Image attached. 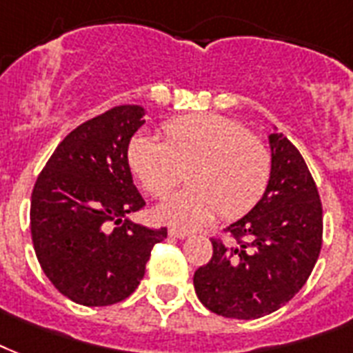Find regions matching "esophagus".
<instances>
[{"label":"esophagus","instance_id":"esophagus-1","mask_svg":"<svg viewBox=\"0 0 353 353\" xmlns=\"http://www.w3.org/2000/svg\"><path fill=\"white\" fill-rule=\"evenodd\" d=\"M169 236L179 237V239H185V237H190L191 234L185 230H180V228H169Z\"/></svg>","mask_w":353,"mask_h":353}]
</instances>
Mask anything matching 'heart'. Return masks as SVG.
Returning <instances> with one entry per match:
<instances>
[{"instance_id": "1", "label": "heart", "mask_w": 353, "mask_h": 353, "mask_svg": "<svg viewBox=\"0 0 353 353\" xmlns=\"http://www.w3.org/2000/svg\"><path fill=\"white\" fill-rule=\"evenodd\" d=\"M160 139L136 134L127 145V163L154 199L168 196L185 179L190 188L157 210L158 219L182 228L248 214L269 188L272 154L263 139L237 119L193 114L169 119Z\"/></svg>"}]
</instances>
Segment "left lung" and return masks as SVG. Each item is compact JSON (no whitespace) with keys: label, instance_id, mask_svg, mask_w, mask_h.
<instances>
[{"label":"left lung","instance_id":"obj_1","mask_svg":"<svg viewBox=\"0 0 353 353\" xmlns=\"http://www.w3.org/2000/svg\"><path fill=\"white\" fill-rule=\"evenodd\" d=\"M272 176L263 199L212 237L214 254L195 270L204 307L226 319H259L285 305L310 278L322 247L319 190L299 149L270 134Z\"/></svg>","mask_w":353,"mask_h":353}]
</instances>
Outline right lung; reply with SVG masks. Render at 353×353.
Listing matches in <instances>:
<instances>
[{
    "label": "right lung",
    "instance_id": "1",
    "mask_svg": "<svg viewBox=\"0 0 353 353\" xmlns=\"http://www.w3.org/2000/svg\"><path fill=\"white\" fill-rule=\"evenodd\" d=\"M138 105L114 106L68 134L31 195L38 263L60 293L88 307L121 302L136 291L168 228L127 219L145 201L127 163V145L145 123Z\"/></svg>",
    "mask_w": 353,
    "mask_h": 353
}]
</instances>
